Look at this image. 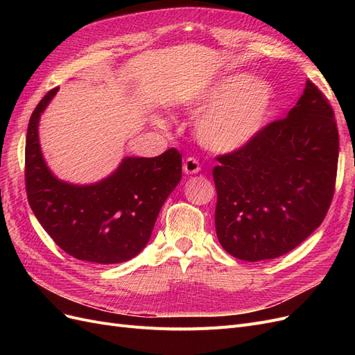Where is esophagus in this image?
Returning <instances> with one entry per match:
<instances>
[{
	"label": "esophagus",
	"instance_id": "1",
	"mask_svg": "<svg viewBox=\"0 0 355 355\" xmlns=\"http://www.w3.org/2000/svg\"><path fill=\"white\" fill-rule=\"evenodd\" d=\"M200 171V163L196 158H187L185 163H184V173L187 175H196Z\"/></svg>",
	"mask_w": 355,
	"mask_h": 355
}]
</instances>
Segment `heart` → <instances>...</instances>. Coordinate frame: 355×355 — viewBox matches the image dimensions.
Here are the masks:
<instances>
[{
	"mask_svg": "<svg viewBox=\"0 0 355 355\" xmlns=\"http://www.w3.org/2000/svg\"><path fill=\"white\" fill-rule=\"evenodd\" d=\"M274 105L271 84L247 73L223 77L192 106L202 112L196 123L198 142L213 153L231 154L252 144L268 121Z\"/></svg>",
	"mask_w": 355,
	"mask_h": 355,
	"instance_id": "heart-1",
	"label": "heart"
}]
</instances>
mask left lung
Listing matches in <instances>:
<instances>
[{"label":"left lung","instance_id":"obj_1","mask_svg":"<svg viewBox=\"0 0 355 355\" xmlns=\"http://www.w3.org/2000/svg\"><path fill=\"white\" fill-rule=\"evenodd\" d=\"M339 135L329 101L306 81L283 120L213 168L220 245L241 261L275 259L305 241L335 192Z\"/></svg>","mask_w":355,"mask_h":355}]
</instances>
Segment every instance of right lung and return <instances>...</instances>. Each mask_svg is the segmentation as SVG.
I'll return each mask as SVG.
<instances>
[{"instance_id": "obj_1", "label": "right lung", "mask_w": 355, "mask_h": 355, "mask_svg": "<svg viewBox=\"0 0 355 355\" xmlns=\"http://www.w3.org/2000/svg\"><path fill=\"white\" fill-rule=\"evenodd\" d=\"M59 87L31 115L25 149L29 206L63 252L93 263H120L144 250L158 213L182 178L176 149L153 158L125 157L115 171L90 185H75L51 173L41 153V114Z\"/></svg>"}]
</instances>
